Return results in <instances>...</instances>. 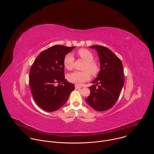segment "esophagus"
Here are the masks:
<instances>
[{"label":"esophagus","mask_w":154,"mask_h":154,"mask_svg":"<svg viewBox=\"0 0 154 154\" xmlns=\"http://www.w3.org/2000/svg\"><path fill=\"white\" fill-rule=\"evenodd\" d=\"M75 89H80V88H81L80 86H79L77 85H75Z\"/></svg>","instance_id":"esophagus-1"}]
</instances>
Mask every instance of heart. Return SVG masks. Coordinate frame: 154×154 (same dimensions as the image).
<instances>
[{"instance_id": "b5f03b06", "label": "heart", "mask_w": 154, "mask_h": 154, "mask_svg": "<svg viewBox=\"0 0 154 154\" xmlns=\"http://www.w3.org/2000/svg\"><path fill=\"white\" fill-rule=\"evenodd\" d=\"M77 55L80 58L86 61L83 69V71H74L68 75V79L69 82L76 85H80L84 82L90 79V74L93 76L96 75L99 72L98 64L94 61V55L88 50L82 49L77 52ZM74 57L71 53L66 55L63 60L64 67L68 70H71L74 66Z\"/></svg>"}]
</instances>
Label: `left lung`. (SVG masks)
Masks as SVG:
<instances>
[{
	"label": "left lung",
	"instance_id": "1",
	"mask_svg": "<svg viewBox=\"0 0 154 154\" xmlns=\"http://www.w3.org/2000/svg\"><path fill=\"white\" fill-rule=\"evenodd\" d=\"M98 54L100 70L90 86V94L85 100L98 112L111 108L118 100L122 88L124 78L121 60L107 48L92 46Z\"/></svg>",
	"mask_w": 154,
	"mask_h": 154
}]
</instances>
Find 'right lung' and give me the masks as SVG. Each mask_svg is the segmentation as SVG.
<instances>
[{"mask_svg":"<svg viewBox=\"0 0 154 154\" xmlns=\"http://www.w3.org/2000/svg\"><path fill=\"white\" fill-rule=\"evenodd\" d=\"M75 47L55 45L35 59L29 73L30 87L37 105L46 112L57 110L67 102L75 89L64 77V56Z\"/></svg>","mask_w":154,"mask_h":154,"instance_id":"add662e5","label":"right lung"}]
</instances>
